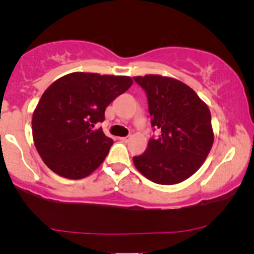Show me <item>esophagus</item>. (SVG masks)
<instances>
[{
	"mask_svg": "<svg viewBox=\"0 0 254 254\" xmlns=\"http://www.w3.org/2000/svg\"><path fill=\"white\" fill-rule=\"evenodd\" d=\"M120 140H121V141H124V142H126V143H127V142H129V140H130V136H129V135H128V136L120 137Z\"/></svg>",
	"mask_w": 254,
	"mask_h": 254,
	"instance_id": "1",
	"label": "esophagus"
}]
</instances>
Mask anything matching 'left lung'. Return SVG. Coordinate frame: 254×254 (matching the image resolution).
Returning <instances> with one entry per match:
<instances>
[{
	"label": "left lung",
	"mask_w": 254,
	"mask_h": 254,
	"mask_svg": "<svg viewBox=\"0 0 254 254\" xmlns=\"http://www.w3.org/2000/svg\"><path fill=\"white\" fill-rule=\"evenodd\" d=\"M134 81L145 91L151 126L159 130L143 155L133 157L134 165L152 183H182L199 170L213 145L210 111L178 79L145 75Z\"/></svg>",
	"instance_id": "1"
}]
</instances>
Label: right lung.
I'll return each mask as SVG.
<instances>
[{
    "label": "right lung",
    "instance_id": "obj_1",
    "mask_svg": "<svg viewBox=\"0 0 254 254\" xmlns=\"http://www.w3.org/2000/svg\"><path fill=\"white\" fill-rule=\"evenodd\" d=\"M133 84L128 76L71 72L48 86L32 117L33 141L57 175L82 179L104 162L113 140L97 129L106 107Z\"/></svg>",
    "mask_w": 254,
    "mask_h": 254
}]
</instances>
